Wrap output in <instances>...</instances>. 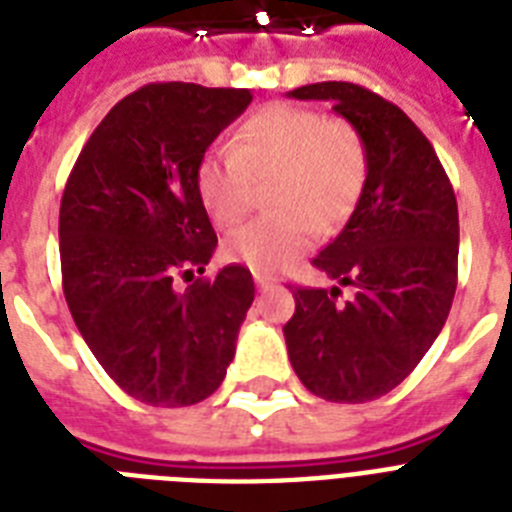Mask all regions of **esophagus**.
Segmentation results:
<instances>
[{
	"label": "esophagus",
	"instance_id": "obj_1",
	"mask_svg": "<svg viewBox=\"0 0 512 512\" xmlns=\"http://www.w3.org/2000/svg\"><path fill=\"white\" fill-rule=\"evenodd\" d=\"M255 284H257V289H260V292H268V289L273 287V281L268 279V276H263V273H255Z\"/></svg>",
	"mask_w": 512,
	"mask_h": 512
}]
</instances>
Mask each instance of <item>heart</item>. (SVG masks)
Returning a JSON list of instances; mask_svg holds the SVG:
<instances>
[{
  "instance_id": "b5f03b06",
  "label": "heart",
  "mask_w": 512,
  "mask_h": 512,
  "mask_svg": "<svg viewBox=\"0 0 512 512\" xmlns=\"http://www.w3.org/2000/svg\"><path fill=\"white\" fill-rule=\"evenodd\" d=\"M369 156L361 132L316 108L273 103L236 127L231 148H209L196 167V191L212 223L231 231L268 185L273 212L225 241V255L268 273L308 249L313 231L327 236L364 191Z\"/></svg>"
}]
</instances>
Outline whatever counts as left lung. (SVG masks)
Instances as JSON below:
<instances>
[{"mask_svg": "<svg viewBox=\"0 0 512 512\" xmlns=\"http://www.w3.org/2000/svg\"><path fill=\"white\" fill-rule=\"evenodd\" d=\"M289 98L329 100L366 143L356 209L313 257L356 295L337 305V287H295V316L284 327L292 369L313 396L364 404L404 382L444 329L457 289V199L430 140L377 92L319 82Z\"/></svg>", "mask_w": 512, "mask_h": 512, "instance_id": "left-lung-1", "label": "left lung"}]
</instances>
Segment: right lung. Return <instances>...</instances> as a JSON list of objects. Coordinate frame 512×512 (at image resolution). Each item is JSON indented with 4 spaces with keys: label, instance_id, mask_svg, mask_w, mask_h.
Returning <instances> with one entry per match:
<instances>
[{
    "label": "right lung",
    "instance_id": "right-lung-1",
    "mask_svg": "<svg viewBox=\"0 0 512 512\" xmlns=\"http://www.w3.org/2000/svg\"><path fill=\"white\" fill-rule=\"evenodd\" d=\"M249 103V90L146 84L108 111L68 175L58 223L68 311L108 377L143 404L212 396L255 300L244 265L175 284L204 273L217 247L199 159Z\"/></svg>",
    "mask_w": 512,
    "mask_h": 512
}]
</instances>
